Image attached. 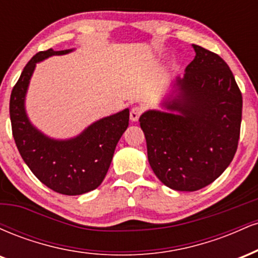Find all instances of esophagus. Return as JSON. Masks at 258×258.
<instances>
[{
	"mask_svg": "<svg viewBox=\"0 0 258 258\" xmlns=\"http://www.w3.org/2000/svg\"><path fill=\"white\" fill-rule=\"evenodd\" d=\"M142 108L141 106H133L131 109V112H130V119L131 121H137L142 114Z\"/></svg>",
	"mask_w": 258,
	"mask_h": 258,
	"instance_id": "obj_1",
	"label": "esophagus"
}]
</instances>
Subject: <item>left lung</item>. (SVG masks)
<instances>
[{
  "label": "left lung",
  "instance_id": "obj_1",
  "mask_svg": "<svg viewBox=\"0 0 258 258\" xmlns=\"http://www.w3.org/2000/svg\"><path fill=\"white\" fill-rule=\"evenodd\" d=\"M195 58L177 76L162 110H147L139 122L148 160L168 188L195 191L229 166L240 136L242 97L220 55L193 44Z\"/></svg>",
  "mask_w": 258,
  "mask_h": 258
}]
</instances>
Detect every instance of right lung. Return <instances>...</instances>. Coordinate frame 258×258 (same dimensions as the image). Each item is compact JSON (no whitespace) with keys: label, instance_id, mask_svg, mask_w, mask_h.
Segmentation results:
<instances>
[{"label":"right lung","instance_id":"right-lung-1","mask_svg":"<svg viewBox=\"0 0 258 258\" xmlns=\"http://www.w3.org/2000/svg\"><path fill=\"white\" fill-rule=\"evenodd\" d=\"M73 51L51 48L35 54L25 65L10 100L12 132L23 160L44 185L64 195H81L98 188L130 120L126 108L97 120L69 139L51 138L32 125L26 114L25 98L36 64Z\"/></svg>","mask_w":258,"mask_h":258}]
</instances>
